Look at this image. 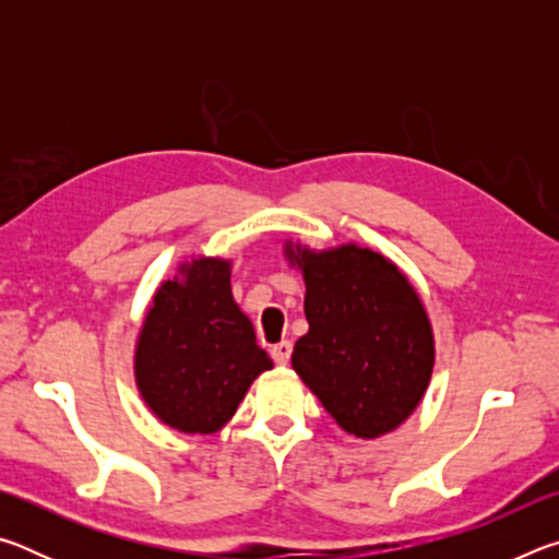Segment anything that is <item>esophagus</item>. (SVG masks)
Segmentation results:
<instances>
[{
  "mask_svg": "<svg viewBox=\"0 0 559 559\" xmlns=\"http://www.w3.org/2000/svg\"><path fill=\"white\" fill-rule=\"evenodd\" d=\"M290 353H293V345L288 343V340H283V343L271 347V357H273V362H276V365H288Z\"/></svg>",
  "mask_w": 559,
  "mask_h": 559,
  "instance_id": "34e87169",
  "label": "esophagus"
}]
</instances>
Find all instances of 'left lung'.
I'll return each mask as SVG.
<instances>
[{
	"instance_id": "8db88e82",
	"label": "left lung",
	"mask_w": 559,
	"mask_h": 559,
	"mask_svg": "<svg viewBox=\"0 0 559 559\" xmlns=\"http://www.w3.org/2000/svg\"><path fill=\"white\" fill-rule=\"evenodd\" d=\"M306 281L308 333L290 365L340 429L390 433L412 416L433 370V330L409 278L382 253L343 243L328 251L288 241Z\"/></svg>"
}]
</instances>
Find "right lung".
<instances>
[{
    "label": "right lung",
    "instance_id": "obj_1",
    "mask_svg": "<svg viewBox=\"0 0 559 559\" xmlns=\"http://www.w3.org/2000/svg\"><path fill=\"white\" fill-rule=\"evenodd\" d=\"M273 362L231 296V261L197 257L163 281L135 345V382L159 421L214 433Z\"/></svg>",
    "mask_w": 559,
    "mask_h": 559
}]
</instances>
